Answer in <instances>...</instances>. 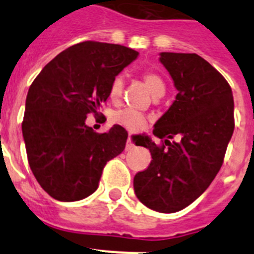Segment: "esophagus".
<instances>
[{
	"label": "esophagus",
	"instance_id": "34e87169",
	"mask_svg": "<svg viewBox=\"0 0 254 254\" xmlns=\"http://www.w3.org/2000/svg\"><path fill=\"white\" fill-rule=\"evenodd\" d=\"M132 149H133V143H132L131 138L128 137V140H127V143H126V150H127V151H129V150H132Z\"/></svg>",
	"mask_w": 254,
	"mask_h": 254
}]
</instances>
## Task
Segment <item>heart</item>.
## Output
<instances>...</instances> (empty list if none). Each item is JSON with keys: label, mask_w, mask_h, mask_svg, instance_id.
<instances>
[{"label": "heart", "mask_w": 254, "mask_h": 254, "mask_svg": "<svg viewBox=\"0 0 254 254\" xmlns=\"http://www.w3.org/2000/svg\"><path fill=\"white\" fill-rule=\"evenodd\" d=\"M143 84L146 85L149 89L150 94L154 96L155 99L161 98L165 94V82H164L163 77L159 73L154 72V71H146L142 73ZM123 87H125V80L121 75L116 76L112 81L111 87H109V98L113 102H118L121 99V96L123 94ZM117 121L127 127L131 131H140L145 127L146 120L142 114L137 113V112L131 111V109H126V111L120 112L116 116Z\"/></svg>", "instance_id": "1"}]
</instances>
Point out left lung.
I'll return each mask as SVG.
<instances>
[{"label":"left lung","instance_id":"8db88e82","mask_svg":"<svg viewBox=\"0 0 254 254\" xmlns=\"http://www.w3.org/2000/svg\"><path fill=\"white\" fill-rule=\"evenodd\" d=\"M178 90L152 133L136 145L151 152V163L133 179L141 202L159 212H177L198 198L223 165L234 131V100L224 76L196 53H160ZM178 135L180 140H169Z\"/></svg>","mask_w":254,"mask_h":254}]
</instances>
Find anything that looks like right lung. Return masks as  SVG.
<instances>
[{
    "label": "right lung",
    "mask_w": 254,
    "mask_h": 254,
    "mask_svg": "<svg viewBox=\"0 0 254 254\" xmlns=\"http://www.w3.org/2000/svg\"><path fill=\"white\" fill-rule=\"evenodd\" d=\"M120 44L87 40L56 56L30 85L22 136L40 187L64 202L94 193L105 164L125 150L128 133L114 125L104 133L85 125L99 116L113 78L137 58Z\"/></svg>",
    "instance_id": "1"
}]
</instances>
